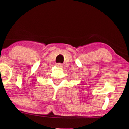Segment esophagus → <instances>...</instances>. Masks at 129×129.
<instances>
[{
    "instance_id": "1",
    "label": "esophagus",
    "mask_w": 129,
    "mask_h": 129,
    "mask_svg": "<svg viewBox=\"0 0 129 129\" xmlns=\"http://www.w3.org/2000/svg\"><path fill=\"white\" fill-rule=\"evenodd\" d=\"M56 65H57V66L58 67V68H62V67H63V64H61V63H57V64Z\"/></svg>"
}]
</instances>
